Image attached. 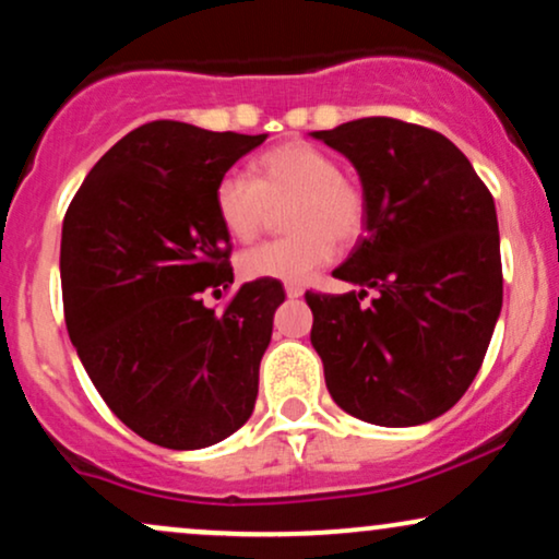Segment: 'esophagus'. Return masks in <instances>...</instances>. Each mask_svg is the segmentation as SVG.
I'll return each mask as SVG.
<instances>
[{
    "label": "esophagus",
    "instance_id": "obj_1",
    "mask_svg": "<svg viewBox=\"0 0 559 559\" xmlns=\"http://www.w3.org/2000/svg\"><path fill=\"white\" fill-rule=\"evenodd\" d=\"M301 294H305V288L297 286V284H286V297L288 299H299Z\"/></svg>",
    "mask_w": 559,
    "mask_h": 559
}]
</instances>
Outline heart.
<instances>
[{
	"mask_svg": "<svg viewBox=\"0 0 559 559\" xmlns=\"http://www.w3.org/2000/svg\"><path fill=\"white\" fill-rule=\"evenodd\" d=\"M292 236L247 249L239 273L247 281H307L333 260L338 243H355L368 221L362 186L342 176L338 159L307 141H286L252 163V181L223 176L215 189V213L234 241H252L271 210L286 207Z\"/></svg>",
	"mask_w": 559,
	"mask_h": 559,
	"instance_id": "obj_1",
	"label": "heart"
}]
</instances>
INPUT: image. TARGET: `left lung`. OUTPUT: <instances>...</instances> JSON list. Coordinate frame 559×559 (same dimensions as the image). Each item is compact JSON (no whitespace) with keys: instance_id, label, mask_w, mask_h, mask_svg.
Here are the masks:
<instances>
[{"instance_id":"1","label":"left lung","mask_w":559,"mask_h":559,"mask_svg":"<svg viewBox=\"0 0 559 559\" xmlns=\"http://www.w3.org/2000/svg\"><path fill=\"white\" fill-rule=\"evenodd\" d=\"M312 139L355 165L368 199L365 236L333 271L357 292L305 294L325 386L373 426L439 418L476 378L502 312L489 189L431 128L362 118Z\"/></svg>"}]
</instances>
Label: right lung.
I'll return each instance as SVG.
<instances>
[{"label": "right lung", "mask_w": 559, "mask_h": 559, "mask_svg": "<svg viewBox=\"0 0 559 559\" xmlns=\"http://www.w3.org/2000/svg\"><path fill=\"white\" fill-rule=\"evenodd\" d=\"M265 139L141 126L94 165L62 221L70 342L107 407L157 447H213L254 409L284 288L243 284L223 312L202 294L234 284L217 183Z\"/></svg>", "instance_id": "obj_1"}]
</instances>
